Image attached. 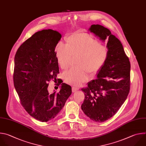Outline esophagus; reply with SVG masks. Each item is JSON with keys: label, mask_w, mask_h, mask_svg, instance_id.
Here are the masks:
<instances>
[{"label": "esophagus", "mask_w": 146, "mask_h": 146, "mask_svg": "<svg viewBox=\"0 0 146 146\" xmlns=\"http://www.w3.org/2000/svg\"><path fill=\"white\" fill-rule=\"evenodd\" d=\"M78 90H79V89H78V88H77V87H72V92H73V93H75V92H77Z\"/></svg>", "instance_id": "1"}]
</instances>
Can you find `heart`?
Instances as JSON below:
<instances>
[{
	"label": "heart",
	"mask_w": 146,
	"mask_h": 146,
	"mask_svg": "<svg viewBox=\"0 0 146 146\" xmlns=\"http://www.w3.org/2000/svg\"><path fill=\"white\" fill-rule=\"evenodd\" d=\"M66 45L59 42L55 53L58 63L63 70L70 66L72 57H77L76 66L63 74L66 82L79 86L86 82L90 76H94L105 63L109 54L108 48L90 35L75 33L66 39Z\"/></svg>",
	"instance_id": "heart-1"
}]
</instances>
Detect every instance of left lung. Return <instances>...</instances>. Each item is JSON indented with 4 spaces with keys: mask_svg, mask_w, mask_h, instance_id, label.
I'll return each mask as SVG.
<instances>
[{
    "mask_svg": "<svg viewBox=\"0 0 146 146\" xmlns=\"http://www.w3.org/2000/svg\"><path fill=\"white\" fill-rule=\"evenodd\" d=\"M89 31L100 40L108 41L107 60L97 74V79L82 89L84 100L81 108L92 120L102 123L117 112L126 100L130 89L131 64L120 41L108 29L92 25Z\"/></svg>",
    "mask_w": 146,
    "mask_h": 146,
    "instance_id": "1",
    "label": "left lung"
}]
</instances>
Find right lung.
I'll return each mask as SVG.
<instances>
[{"label": "right lung", "mask_w": 146, "mask_h": 146, "mask_svg": "<svg viewBox=\"0 0 146 146\" xmlns=\"http://www.w3.org/2000/svg\"><path fill=\"white\" fill-rule=\"evenodd\" d=\"M61 38L50 29L37 32L19 46L14 58V83L21 104L41 122L54 119L72 93L71 87L64 83L57 84H61L58 93L48 88V82L59 73L54 50Z\"/></svg>", "instance_id": "add662e5"}]
</instances>
